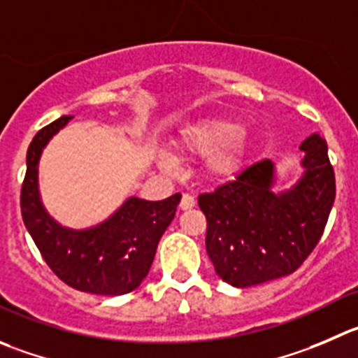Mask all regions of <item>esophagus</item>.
Segmentation results:
<instances>
[{"label":"esophagus","instance_id":"obj_1","mask_svg":"<svg viewBox=\"0 0 358 358\" xmlns=\"http://www.w3.org/2000/svg\"><path fill=\"white\" fill-rule=\"evenodd\" d=\"M179 207H181L182 210L192 209V207H195V199H193L192 195H188V193H185L181 199V203H179Z\"/></svg>","mask_w":358,"mask_h":358}]
</instances>
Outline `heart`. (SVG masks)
Returning a JSON list of instances; mask_svg holds the SVG:
<instances>
[{"instance_id":"heart-1","label":"heart","mask_w":358,"mask_h":358,"mask_svg":"<svg viewBox=\"0 0 358 358\" xmlns=\"http://www.w3.org/2000/svg\"><path fill=\"white\" fill-rule=\"evenodd\" d=\"M182 158H205L206 169L214 177H234L248 158V138L241 122L209 117L182 126L172 142Z\"/></svg>"}]
</instances>
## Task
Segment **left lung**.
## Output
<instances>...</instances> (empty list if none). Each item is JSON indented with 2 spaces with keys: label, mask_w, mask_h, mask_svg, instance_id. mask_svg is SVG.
<instances>
[{
  "label": "left lung",
  "mask_w": 358,
  "mask_h": 358,
  "mask_svg": "<svg viewBox=\"0 0 358 358\" xmlns=\"http://www.w3.org/2000/svg\"><path fill=\"white\" fill-rule=\"evenodd\" d=\"M301 151L304 173L290 189L272 192L274 163L262 159L199 196L207 255L228 285L248 288L292 274L322 239L336 199L334 169L322 135L306 138Z\"/></svg>",
  "instance_id": "left-lung-1"
}]
</instances>
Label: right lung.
I'll use <instances>...</instances> for the list:
<instances>
[{"mask_svg": "<svg viewBox=\"0 0 358 358\" xmlns=\"http://www.w3.org/2000/svg\"><path fill=\"white\" fill-rule=\"evenodd\" d=\"M71 119L63 115L35 135L26 156L20 213L54 274L75 290L124 295L144 281L163 232L176 216L181 193L158 202L130 196L110 217L86 230L61 227L40 200L38 162L47 142Z\"/></svg>", "mask_w": 358, "mask_h": 358, "instance_id": "obj_1", "label": "right lung"}]
</instances>
